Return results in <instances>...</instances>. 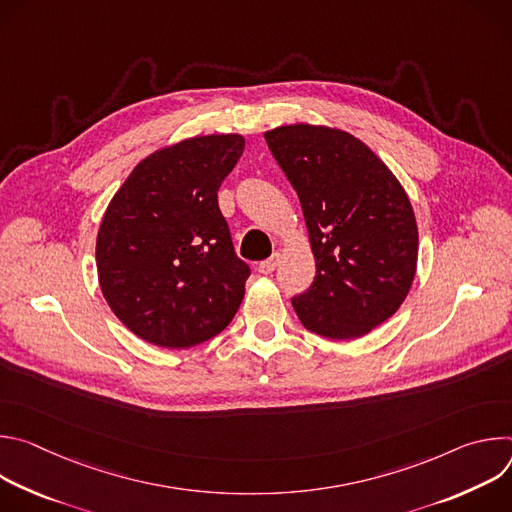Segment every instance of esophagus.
Returning a JSON list of instances; mask_svg holds the SVG:
<instances>
[{
	"label": "esophagus",
	"instance_id": "obj_1",
	"mask_svg": "<svg viewBox=\"0 0 512 512\" xmlns=\"http://www.w3.org/2000/svg\"><path fill=\"white\" fill-rule=\"evenodd\" d=\"M279 265V255L277 253H273L269 259H265V261H261L259 265H257V271L259 273H263V275H269V273H273L275 271V267Z\"/></svg>",
	"mask_w": 512,
	"mask_h": 512
}]
</instances>
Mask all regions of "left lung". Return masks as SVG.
<instances>
[{
  "mask_svg": "<svg viewBox=\"0 0 512 512\" xmlns=\"http://www.w3.org/2000/svg\"><path fill=\"white\" fill-rule=\"evenodd\" d=\"M298 192L316 277L291 298L300 322L324 338L350 340L391 318L417 267L411 202L391 170L354 135L316 125L265 133Z\"/></svg>",
  "mask_w": 512,
  "mask_h": 512,
  "instance_id": "left-lung-1",
  "label": "left lung"
}]
</instances>
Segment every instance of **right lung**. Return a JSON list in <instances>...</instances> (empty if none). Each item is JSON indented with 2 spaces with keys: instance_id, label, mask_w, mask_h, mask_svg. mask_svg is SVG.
<instances>
[{
  "instance_id": "add662e5",
  "label": "right lung",
  "mask_w": 512,
  "mask_h": 512,
  "mask_svg": "<svg viewBox=\"0 0 512 512\" xmlns=\"http://www.w3.org/2000/svg\"><path fill=\"white\" fill-rule=\"evenodd\" d=\"M241 135L180 141L141 160L113 196L97 237V271L115 316L139 338L190 348L237 314L249 265L237 257L218 188Z\"/></svg>"
}]
</instances>
